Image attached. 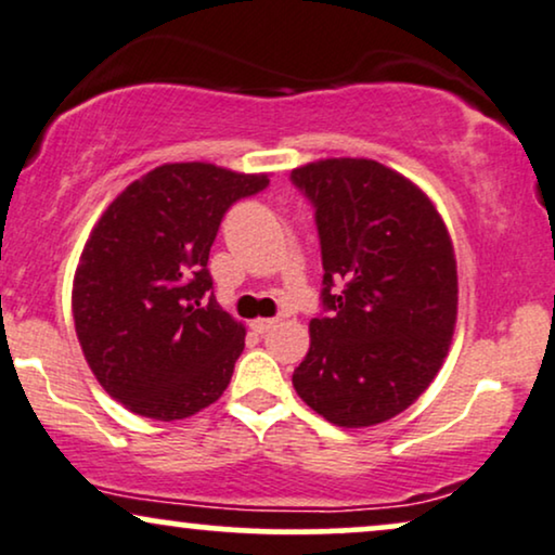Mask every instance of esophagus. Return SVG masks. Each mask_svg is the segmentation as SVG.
Listing matches in <instances>:
<instances>
[{
	"label": "esophagus",
	"mask_w": 555,
	"mask_h": 555,
	"mask_svg": "<svg viewBox=\"0 0 555 555\" xmlns=\"http://www.w3.org/2000/svg\"><path fill=\"white\" fill-rule=\"evenodd\" d=\"M279 320H269V318H256L250 320V330H256V333H269L271 327H276Z\"/></svg>",
	"instance_id": "1"
}]
</instances>
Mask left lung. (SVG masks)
<instances>
[{"label": "left lung", "mask_w": 555, "mask_h": 555, "mask_svg": "<svg viewBox=\"0 0 555 555\" xmlns=\"http://www.w3.org/2000/svg\"><path fill=\"white\" fill-rule=\"evenodd\" d=\"M292 181L314 205L322 307L333 310L310 320V350L292 384L327 423H387L430 387L451 348V235L430 196L378 160H312Z\"/></svg>", "instance_id": "8db88e82"}]
</instances>
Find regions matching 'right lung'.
Wrapping results in <instances>:
<instances>
[{
    "label": "right lung",
    "instance_id": "obj_1",
    "mask_svg": "<svg viewBox=\"0 0 555 555\" xmlns=\"http://www.w3.org/2000/svg\"><path fill=\"white\" fill-rule=\"evenodd\" d=\"M269 173L189 160L132 181L91 228L72 310L83 359L112 399L151 420H184L228 389L245 327L215 301L207 271L233 202Z\"/></svg>",
    "mask_w": 555,
    "mask_h": 555
}]
</instances>
